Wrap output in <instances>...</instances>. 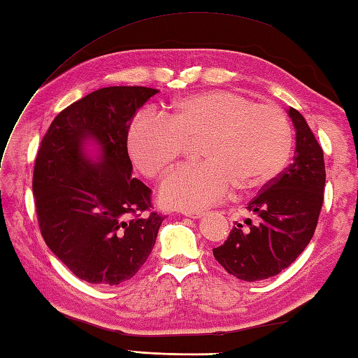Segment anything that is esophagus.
Here are the masks:
<instances>
[{"label": "esophagus", "instance_id": "obj_1", "mask_svg": "<svg viewBox=\"0 0 358 358\" xmlns=\"http://www.w3.org/2000/svg\"><path fill=\"white\" fill-rule=\"evenodd\" d=\"M183 215L186 217H191V218H201L204 215V212L199 210V212H191V210H185Z\"/></svg>", "mask_w": 358, "mask_h": 358}]
</instances>
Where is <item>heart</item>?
<instances>
[{"label": "heart", "mask_w": 358, "mask_h": 358, "mask_svg": "<svg viewBox=\"0 0 358 358\" xmlns=\"http://www.w3.org/2000/svg\"><path fill=\"white\" fill-rule=\"evenodd\" d=\"M199 143L201 162L173 171L159 187L164 206L201 210L231 191L252 194L283 172L292 152L285 112L255 104L231 90H206L181 98L167 117L141 113L127 134L136 169L158 178Z\"/></svg>", "instance_id": "obj_1"}]
</instances>
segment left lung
<instances>
[{
	"instance_id": "obj_1",
	"label": "left lung",
	"mask_w": 358,
	"mask_h": 358,
	"mask_svg": "<svg viewBox=\"0 0 358 358\" xmlns=\"http://www.w3.org/2000/svg\"><path fill=\"white\" fill-rule=\"evenodd\" d=\"M287 115L295 127L294 162L248 203L258 223H237L223 245L212 249L231 275L245 281L269 278L291 266L309 245L322 210L323 149L299 110L289 108Z\"/></svg>"
}]
</instances>
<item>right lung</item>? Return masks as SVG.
<instances>
[{
	"label": "right lung",
	"instance_id": "add662e5",
	"mask_svg": "<svg viewBox=\"0 0 358 358\" xmlns=\"http://www.w3.org/2000/svg\"><path fill=\"white\" fill-rule=\"evenodd\" d=\"M158 92L141 86L98 89L59 112L41 141L32 189L45 245L80 280L120 285L154 249L163 218L150 189L132 177L131 121ZM99 150L94 160L87 146Z\"/></svg>",
	"mask_w": 358,
	"mask_h": 358
}]
</instances>
